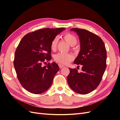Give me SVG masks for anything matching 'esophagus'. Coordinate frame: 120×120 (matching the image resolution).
<instances>
[{
	"instance_id": "esophagus-1",
	"label": "esophagus",
	"mask_w": 120,
	"mask_h": 120,
	"mask_svg": "<svg viewBox=\"0 0 120 120\" xmlns=\"http://www.w3.org/2000/svg\"><path fill=\"white\" fill-rule=\"evenodd\" d=\"M59 67H60V68H63L64 67V65L61 64H59Z\"/></svg>"
}]
</instances>
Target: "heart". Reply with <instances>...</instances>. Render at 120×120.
<instances>
[{
  "label": "heart",
  "instance_id": "heart-1",
  "mask_svg": "<svg viewBox=\"0 0 120 120\" xmlns=\"http://www.w3.org/2000/svg\"><path fill=\"white\" fill-rule=\"evenodd\" d=\"M63 38L71 46H74L77 43L78 39L73 34L67 32L63 34ZM59 39L57 37H54L50 42V49L52 50H55L57 48ZM54 60L57 62L61 64H67L74 60V57L71 53H58L54 56Z\"/></svg>",
  "mask_w": 120,
  "mask_h": 120
}]
</instances>
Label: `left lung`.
<instances>
[{"instance_id":"8db88e82","label":"left lung","mask_w":120,"mask_h":120,"mask_svg":"<svg viewBox=\"0 0 120 120\" xmlns=\"http://www.w3.org/2000/svg\"><path fill=\"white\" fill-rule=\"evenodd\" d=\"M79 35L81 50L74 64L82 65V71L70 68L68 82L75 92L82 95L95 90L102 79L106 68L107 52L103 40L88 30L73 28Z\"/></svg>"}]
</instances>
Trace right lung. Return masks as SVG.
I'll return each instance as SVG.
<instances>
[{
    "label": "right lung",
    "instance_id": "right-lung-1",
    "mask_svg": "<svg viewBox=\"0 0 120 120\" xmlns=\"http://www.w3.org/2000/svg\"><path fill=\"white\" fill-rule=\"evenodd\" d=\"M64 28H42L26 34L21 39L15 52L13 61L17 77L28 92H45L51 86L60 68L56 63L42 64L52 59L50 42Z\"/></svg>",
    "mask_w": 120,
    "mask_h": 120
}]
</instances>
